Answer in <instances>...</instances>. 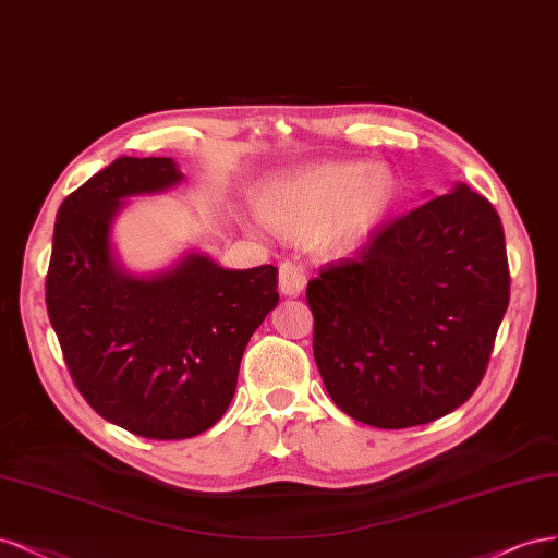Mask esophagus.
<instances>
[{
    "label": "esophagus",
    "instance_id": "obj_1",
    "mask_svg": "<svg viewBox=\"0 0 558 558\" xmlns=\"http://www.w3.org/2000/svg\"><path fill=\"white\" fill-rule=\"evenodd\" d=\"M278 278H280V292L284 296H296L305 287V268L296 262H282Z\"/></svg>",
    "mask_w": 558,
    "mask_h": 558
}]
</instances>
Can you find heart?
Listing matches in <instances>:
<instances>
[{"label":"heart","mask_w":558,"mask_h":558,"mask_svg":"<svg viewBox=\"0 0 558 558\" xmlns=\"http://www.w3.org/2000/svg\"><path fill=\"white\" fill-rule=\"evenodd\" d=\"M393 196L397 181L387 167L333 159L274 178L253 202L264 222L287 236H303L311 253L329 257L362 243Z\"/></svg>","instance_id":"1"}]
</instances>
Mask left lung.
<instances>
[{"label":"left lung","mask_w":558,"mask_h":558,"mask_svg":"<svg viewBox=\"0 0 558 558\" xmlns=\"http://www.w3.org/2000/svg\"><path fill=\"white\" fill-rule=\"evenodd\" d=\"M305 299L319 375L345 415L377 428L434 422L471 399L508 311L498 213L457 185L373 231Z\"/></svg>","instance_id":"1"}]
</instances>
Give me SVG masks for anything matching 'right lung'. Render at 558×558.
Returning a JSON list of instances; mask_svg holds the SVG:
<instances>
[{"label": "right lung", "mask_w": 558, "mask_h": 558, "mask_svg": "<svg viewBox=\"0 0 558 558\" xmlns=\"http://www.w3.org/2000/svg\"><path fill=\"white\" fill-rule=\"evenodd\" d=\"M183 181L171 157H118L62 202L46 305L71 380L97 415L130 434L181 440L218 422L250 336L278 305V268L231 271L187 255L134 278L111 253L122 199Z\"/></svg>", "instance_id": "1"}]
</instances>
